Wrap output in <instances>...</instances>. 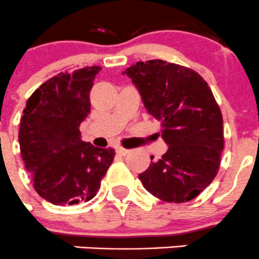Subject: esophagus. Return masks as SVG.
<instances>
[{"label":"esophagus","mask_w":259,"mask_h":259,"mask_svg":"<svg viewBox=\"0 0 259 259\" xmlns=\"http://www.w3.org/2000/svg\"><path fill=\"white\" fill-rule=\"evenodd\" d=\"M116 153H117V154H120V155H126L127 153H129V150L124 149V148H117Z\"/></svg>","instance_id":"34e87169"}]
</instances>
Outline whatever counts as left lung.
<instances>
[{
  "instance_id": "left-lung-1",
  "label": "left lung",
  "mask_w": 259,
  "mask_h": 259,
  "mask_svg": "<svg viewBox=\"0 0 259 259\" xmlns=\"http://www.w3.org/2000/svg\"><path fill=\"white\" fill-rule=\"evenodd\" d=\"M122 74L132 78L147 111L160 121L168 145L139 180L163 201L195 199L217 176L224 149L222 111L211 90L192 69L160 59L138 62Z\"/></svg>"
}]
</instances>
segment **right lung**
<instances>
[{
    "label": "right lung",
    "instance_id": "obj_1",
    "mask_svg": "<svg viewBox=\"0 0 259 259\" xmlns=\"http://www.w3.org/2000/svg\"><path fill=\"white\" fill-rule=\"evenodd\" d=\"M101 67L59 73L27 100L19 143L34 188L53 205L87 202L96 196L115 157L112 148L81 140L79 125L91 111L90 91Z\"/></svg>",
    "mask_w": 259,
    "mask_h": 259
}]
</instances>
